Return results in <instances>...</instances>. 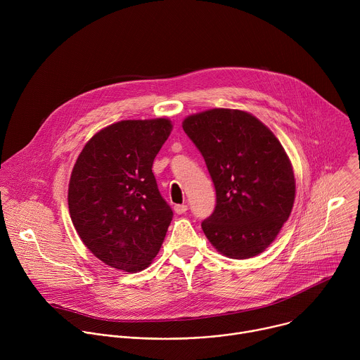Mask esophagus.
Listing matches in <instances>:
<instances>
[{"label": "esophagus", "mask_w": 360, "mask_h": 360, "mask_svg": "<svg viewBox=\"0 0 360 360\" xmlns=\"http://www.w3.org/2000/svg\"><path fill=\"white\" fill-rule=\"evenodd\" d=\"M175 212L178 214V215H182V214H185L186 211H188V205H185V203H182V205H175Z\"/></svg>", "instance_id": "esophagus-1"}]
</instances>
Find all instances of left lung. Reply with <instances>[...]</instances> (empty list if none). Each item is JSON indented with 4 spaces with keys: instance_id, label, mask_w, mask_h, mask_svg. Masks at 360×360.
Segmentation results:
<instances>
[{
    "instance_id": "1",
    "label": "left lung",
    "mask_w": 360,
    "mask_h": 360,
    "mask_svg": "<svg viewBox=\"0 0 360 360\" xmlns=\"http://www.w3.org/2000/svg\"><path fill=\"white\" fill-rule=\"evenodd\" d=\"M182 128L200 150L217 191L203 233L228 258L262 253L288 221L296 193L293 168L279 139L252 114L229 108L192 114Z\"/></svg>"
}]
</instances>
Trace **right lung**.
Returning a JSON list of instances; mask_svg holds the SVG:
<instances>
[{
    "instance_id": "obj_1",
    "label": "right lung",
    "mask_w": 360,
    "mask_h": 360,
    "mask_svg": "<svg viewBox=\"0 0 360 360\" xmlns=\"http://www.w3.org/2000/svg\"><path fill=\"white\" fill-rule=\"evenodd\" d=\"M168 118L125 120L98 131L82 148L68 185L77 233L105 265L146 269L172 221L152 164L168 139Z\"/></svg>"
}]
</instances>
